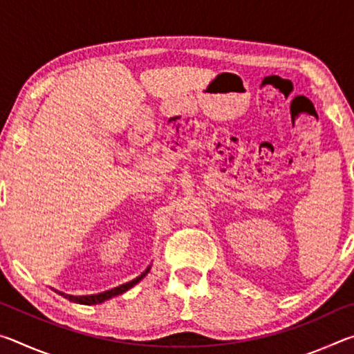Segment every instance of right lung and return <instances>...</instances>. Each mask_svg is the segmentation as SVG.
Returning <instances> with one entry per match:
<instances>
[{
    "instance_id": "add662e5",
    "label": "right lung",
    "mask_w": 354,
    "mask_h": 354,
    "mask_svg": "<svg viewBox=\"0 0 354 354\" xmlns=\"http://www.w3.org/2000/svg\"><path fill=\"white\" fill-rule=\"evenodd\" d=\"M149 268H151V266H148L145 272L140 273L139 277L134 278L133 281H129V283H127V284H122V286H118V287H113V289L104 290V292H101V293H93V295H80V297H77V295H68V293L59 292V290H56V289H55V292H57L59 295H62L64 298H67V299H70V301H73V303L87 304V306H92V304H101V303H104L106 299H111L112 297L122 295V293L129 290L131 287H134L137 283H140V281L148 274Z\"/></svg>"
}]
</instances>
